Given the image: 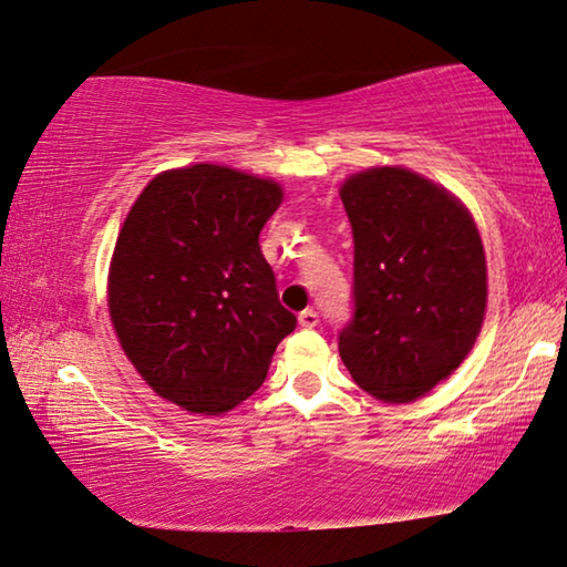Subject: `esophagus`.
I'll return each instance as SVG.
<instances>
[{
    "label": "esophagus",
    "mask_w": 567,
    "mask_h": 567,
    "mask_svg": "<svg viewBox=\"0 0 567 567\" xmlns=\"http://www.w3.org/2000/svg\"><path fill=\"white\" fill-rule=\"evenodd\" d=\"M298 320H300L302 328H316L318 322H320V316H318L316 310H302L300 316H298Z\"/></svg>",
    "instance_id": "1"
}]
</instances>
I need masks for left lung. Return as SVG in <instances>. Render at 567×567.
<instances>
[{
    "label": "left lung",
    "instance_id": "8db88e82",
    "mask_svg": "<svg viewBox=\"0 0 567 567\" xmlns=\"http://www.w3.org/2000/svg\"><path fill=\"white\" fill-rule=\"evenodd\" d=\"M353 229V320L338 350L353 381L383 403H409L452 375L477 340L487 262L466 206L401 166L340 186Z\"/></svg>",
    "mask_w": 567,
    "mask_h": 567
}]
</instances>
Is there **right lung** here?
<instances>
[{
  "mask_svg": "<svg viewBox=\"0 0 567 567\" xmlns=\"http://www.w3.org/2000/svg\"><path fill=\"white\" fill-rule=\"evenodd\" d=\"M282 186L194 164L151 178L115 241L107 308L121 346L161 399L224 413L262 385L298 326L277 298L259 231Z\"/></svg>",
  "mask_w": 567,
  "mask_h": 567,
  "instance_id": "obj_1",
  "label": "right lung"
}]
</instances>
